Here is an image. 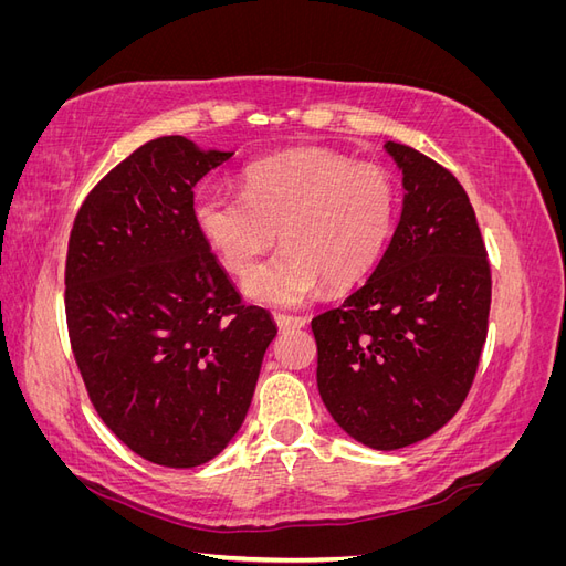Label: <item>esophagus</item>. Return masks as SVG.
Returning <instances> with one entry per match:
<instances>
[{
  "instance_id": "obj_1",
  "label": "esophagus",
  "mask_w": 566,
  "mask_h": 566,
  "mask_svg": "<svg viewBox=\"0 0 566 566\" xmlns=\"http://www.w3.org/2000/svg\"><path fill=\"white\" fill-rule=\"evenodd\" d=\"M273 321H276V325H279L281 331L304 328V325H306V318H302V316H287V314H276V316H273Z\"/></svg>"
}]
</instances>
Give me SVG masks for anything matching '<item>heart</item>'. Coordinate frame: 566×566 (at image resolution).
<instances>
[{
    "label": "heart",
    "mask_w": 566,
    "mask_h": 566,
    "mask_svg": "<svg viewBox=\"0 0 566 566\" xmlns=\"http://www.w3.org/2000/svg\"><path fill=\"white\" fill-rule=\"evenodd\" d=\"M397 217L385 169L306 148L254 163L243 193L202 186L193 219L235 276H248L279 241L285 250L254 271L245 293L269 306H300L323 283L347 287L380 260Z\"/></svg>",
    "instance_id": "heart-1"
}]
</instances>
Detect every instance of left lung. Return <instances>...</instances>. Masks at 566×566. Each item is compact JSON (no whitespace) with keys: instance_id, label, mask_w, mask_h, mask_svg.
I'll list each match as a JSON object with an SVG mask.
<instances>
[{"instance_id":"8db88e82","label":"left lung","mask_w":566,"mask_h":566,"mask_svg":"<svg viewBox=\"0 0 566 566\" xmlns=\"http://www.w3.org/2000/svg\"><path fill=\"white\" fill-rule=\"evenodd\" d=\"M403 208L370 279L318 314L316 382L333 420L375 451L441 430L465 401L486 342L491 269L465 188L387 142Z\"/></svg>"}]
</instances>
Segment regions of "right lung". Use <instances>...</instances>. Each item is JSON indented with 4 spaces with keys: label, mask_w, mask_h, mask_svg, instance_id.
I'll return each instance as SVG.
<instances>
[{
    "label": "right lung",
    "mask_w": 566,
    "mask_h": 566,
    "mask_svg": "<svg viewBox=\"0 0 566 566\" xmlns=\"http://www.w3.org/2000/svg\"><path fill=\"white\" fill-rule=\"evenodd\" d=\"M231 156L184 136L144 144L94 186L67 241V335L90 399L165 468L229 447L279 333L241 302L193 219V186Z\"/></svg>",
    "instance_id": "add662e5"
}]
</instances>
